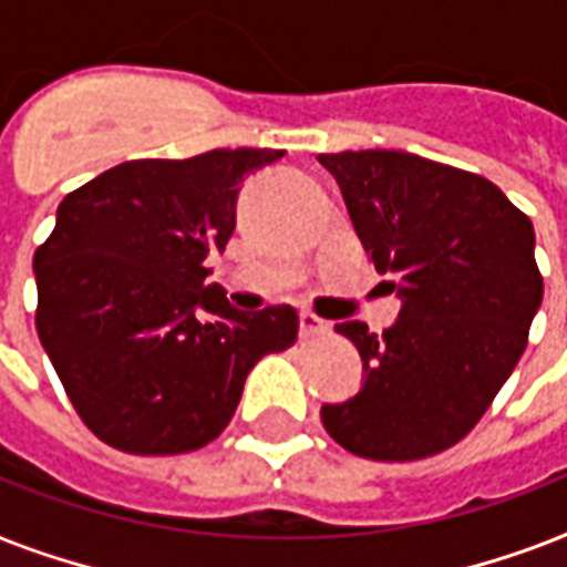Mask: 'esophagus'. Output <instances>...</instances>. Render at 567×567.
Instances as JSON below:
<instances>
[{"label": "esophagus", "mask_w": 567, "mask_h": 567, "mask_svg": "<svg viewBox=\"0 0 567 567\" xmlns=\"http://www.w3.org/2000/svg\"><path fill=\"white\" fill-rule=\"evenodd\" d=\"M329 323L327 320H320L315 311H300V338H318L327 336Z\"/></svg>", "instance_id": "1"}]
</instances>
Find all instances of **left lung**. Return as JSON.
I'll return each instance as SVG.
<instances>
[{"mask_svg": "<svg viewBox=\"0 0 567 567\" xmlns=\"http://www.w3.org/2000/svg\"><path fill=\"white\" fill-rule=\"evenodd\" d=\"M379 274L403 297L382 336L338 323L364 362L347 403L320 421L344 450L412 462L474 430L527 350L545 293L536 231L494 182L396 150L318 155Z\"/></svg>", "mask_w": 567, "mask_h": 567, "instance_id": "1", "label": "left lung"}]
</instances>
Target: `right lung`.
<instances>
[{
	"label": "right lung",
	"instance_id": "obj_1",
	"mask_svg": "<svg viewBox=\"0 0 567 567\" xmlns=\"http://www.w3.org/2000/svg\"><path fill=\"white\" fill-rule=\"evenodd\" d=\"M282 150L137 158L58 205L34 252V327L70 403L100 441L137 456L205 447L244 379L297 341L291 306L231 309L205 258L226 249L249 173Z\"/></svg>",
	"mask_w": 567,
	"mask_h": 567
}]
</instances>
